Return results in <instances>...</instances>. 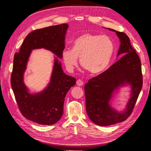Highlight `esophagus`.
<instances>
[{"instance_id":"34e87169","label":"esophagus","mask_w":151,"mask_h":151,"mask_svg":"<svg viewBox=\"0 0 151 151\" xmlns=\"http://www.w3.org/2000/svg\"><path fill=\"white\" fill-rule=\"evenodd\" d=\"M76 84H77L78 86H83L84 85V83L83 81L81 80V79H78V80L76 81Z\"/></svg>"}]
</instances>
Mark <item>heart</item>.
Here are the masks:
<instances>
[{
    "label": "heart",
    "instance_id": "obj_1",
    "mask_svg": "<svg viewBox=\"0 0 151 151\" xmlns=\"http://www.w3.org/2000/svg\"><path fill=\"white\" fill-rule=\"evenodd\" d=\"M114 51L112 40L106 35L86 33L73 42L72 50L63 52V60L66 68L72 71L78 65L80 57L81 65L93 74L106 70L111 63Z\"/></svg>",
    "mask_w": 151,
    "mask_h": 151
}]
</instances>
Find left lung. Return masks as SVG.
<instances>
[{
    "instance_id": "8db88e82",
    "label": "left lung",
    "mask_w": 151,
    "mask_h": 151,
    "mask_svg": "<svg viewBox=\"0 0 151 151\" xmlns=\"http://www.w3.org/2000/svg\"><path fill=\"white\" fill-rule=\"evenodd\" d=\"M121 40L117 55H123L100 75L89 79L85 85L86 113L92 121L99 126L119 123L131 115L142 86L141 63L130 42L129 38L123 32L116 31ZM124 82L132 86V94L127 109L117 113L108 104L111 93Z\"/></svg>"
}]
</instances>
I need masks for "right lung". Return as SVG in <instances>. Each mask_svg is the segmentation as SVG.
<instances>
[{
	"label": "right lung",
	"instance_id": "obj_1",
	"mask_svg": "<svg viewBox=\"0 0 151 151\" xmlns=\"http://www.w3.org/2000/svg\"><path fill=\"white\" fill-rule=\"evenodd\" d=\"M68 27L64 23L30 32L14 56L11 84L17 103L24 117L39 124L51 125L59 121L66 94L75 85L76 78L64 73L60 63L55 59L49 85L42 93L32 94L28 93L23 74L32 49L44 48L63 58Z\"/></svg>",
	"mask_w": 151,
	"mask_h": 151
}]
</instances>
